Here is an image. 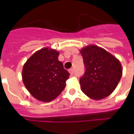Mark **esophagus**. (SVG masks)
Listing matches in <instances>:
<instances>
[{
    "mask_svg": "<svg viewBox=\"0 0 134 134\" xmlns=\"http://www.w3.org/2000/svg\"><path fill=\"white\" fill-rule=\"evenodd\" d=\"M68 71L69 72V74H70V75H73V74H74V70L73 69H69V70H68Z\"/></svg>",
    "mask_w": 134,
    "mask_h": 134,
    "instance_id": "esophagus-1",
    "label": "esophagus"
}]
</instances>
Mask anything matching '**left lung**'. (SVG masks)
<instances>
[{"label":"left lung","mask_w":134,"mask_h":134,"mask_svg":"<svg viewBox=\"0 0 134 134\" xmlns=\"http://www.w3.org/2000/svg\"><path fill=\"white\" fill-rule=\"evenodd\" d=\"M86 72L80 79L82 92L92 99L109 96L118 86L122 75L118 59L97 45H88L80 50Z\"/></svg>","instance_id":"8db88e82"}]
</instances>
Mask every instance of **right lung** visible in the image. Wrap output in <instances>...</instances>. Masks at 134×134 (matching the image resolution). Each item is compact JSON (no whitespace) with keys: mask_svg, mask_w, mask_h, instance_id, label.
Returning a JSON list of instances; mask_svg holds the SVG:
<instances>
[{"mask_svg":"<svg viewBox=\"0 0 134 134\" xmlns=\"http://www.w3.org/2000/svg\"><path fill=\"white\" fill-rule=\"evenodd\" d=\"M59 51L44 47L37 51L24 65L22 81L36 99L49 102L58 97L66 86L69 74L58 60Z\"/></svg>","mask_w":134,"mask_h":134,"instance_id":"obj_1","label":"right lung"}]
</instances>
